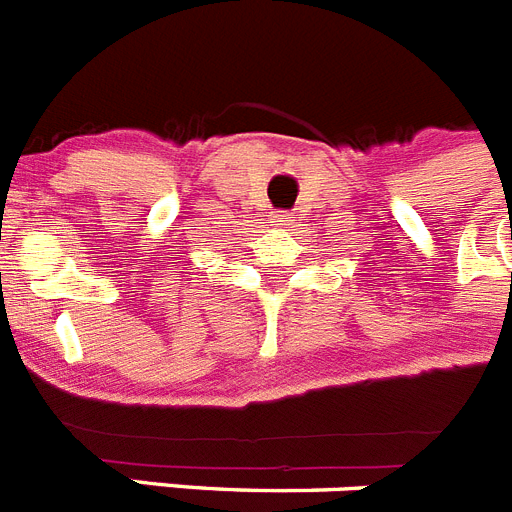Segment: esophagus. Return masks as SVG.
<instances>
[{
    "instance_id": "1",
    "label": "esophagus",
    "mask_w": 512,
    "mask_h": 512,
    "mask_svg": "<svg viewBox=\"0 0 512 512\" xmlns=\"http://www.w3.org/2000/svg\"><path fill=\"white\" fill-rule=\"evenodd\" d=\"M271 223L277 225V228H289V225H292V215H289V212H277Z\"/></svg>"
}]
</instances>
